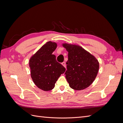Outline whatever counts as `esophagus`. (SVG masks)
<instances>
[{
    "instance_id": "esophagus-1",
    "label": "esophagus",
    "mask_w": 123,
    "mask_h": 123,
    "mask_svg": "<svg viewBox=\"0 0 123 123\" xmlns=\"http://www.w3.org/2000/svg\"><path fill=\"white\" fill-rule=\"evenodd\" d=\"M62 65L65 68H66V62H62Z\"/></svg>"
}]
</instances>
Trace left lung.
I'll list each match as a JSON object with an SVG mask.
<instances>
[{
	"instance_id": "obj_1",
	"label": "left lung",
	"mask_w": 123,
	"mask_h": 123,
	"mask_svg": "<svg viewBox=\"0 0 123 123\" xmlns=\"http://www.w3.org/2000/svg\"><path fill=\"white\" fill-rule=\"evenodd\" d=\"M62 46L68 52L65 75L69 86L76 90L87 88L98 75L99 67L98 59L79 45L64 43Z\"/></svg>"
}]
</instances>
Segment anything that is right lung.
I'll use <instances>...</instances> for the list:
<instances>
[{
  "label": "right lung",
  "instance_id": "add662e5",
  "mask_svg": "<svg viewBox=\"0 0 123 123\" xmlns=\"http://www.w3.org/2000/svg\"><path fill=\"white\" fill-rule=\"evenodd\" d=\"M57 43L48 42L31 57L29 62L33 81L38 88L48 91L55 87V84L66 69L52 54Z\"/></svg>",
  "mask_w": 123,
  "mask_h": 123
}]
</instances>
